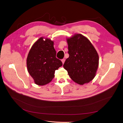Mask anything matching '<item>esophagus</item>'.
I'll return each instance as SVG.
<instances>
[{
	"label": "esophagus",
	"mask_w": 123,
	"mask_h": 123,
	"mask_svg": "<svg viewBox=\"0 0 123 123\" xmlns=\"http://www.w3.org/2000/svg\"><path fill=\"white\" fill-rule=\"evenodd\" d=\"M61 61H62V63L63 64H64V62H65V59H62L61 60Z\"/></svg>",
	"instance_id": "obj_1"
}]
</instances>
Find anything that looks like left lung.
<instances>
[{
    "label": "left lung",
    "mask_w": 123,
    "mask_h": 123,
    "mask_svg": "<svg viewBox=\"0 0 123 123\" xmlns=\"http://www.w3.org/2000/svg\"><path fill=\"white\" fill-rule=\"evenodd\" d=\"M69 57L63 67L73 80L82 85L94 78L98 66V53L90 42L81 34L67 39Z\"/></svg>",
    "instance_id": "left-lung-1"
}]
</instances>
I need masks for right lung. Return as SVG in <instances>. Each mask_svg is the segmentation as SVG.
I'll use <instances>...</instances> for the list:
<instances>
[{"label": "right lung", "mask_w": 123, "mask_h": 123, "mask_svg": "<svg viewBox=\"0 0 123 123\" xmlns=\"http://www.w3.org/2000/svg\"><path fill=\"white\" fill-rule=\"evenodd\" d=\"M54 42L40 38L31 48L26 59L28 70L36 84L44 85L54 78L55 71L62 62L56 57Z\"/></svg>", "instance_id": "add662e5"}]
</instances>
